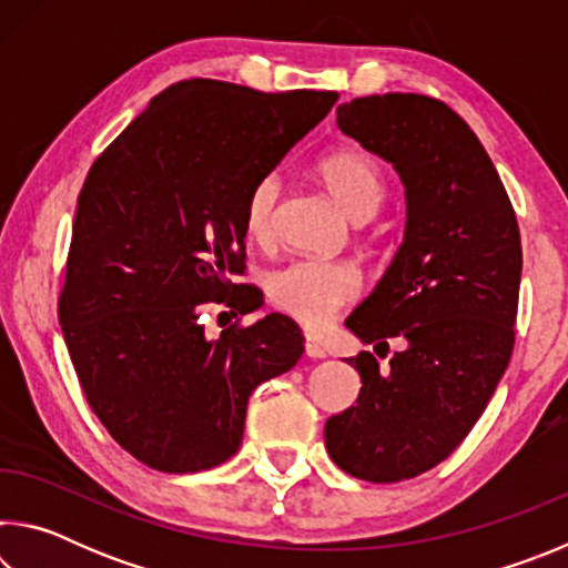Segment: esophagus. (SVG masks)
<instances>
[{
	"label": "esophagus",
	"mask_w": 568,
	"mask_h": 568,
	"mask_svg": "<svg viewBox=\"0 0 568 568\" xmlns=\"http://www.w3.org/2000/svg\"><path fill=\"white\" fill-rule=\"evenodd\" d=\"M305 355H311V358H325V348L313 335H305Z\"/></svg>",
	"instance_id": "1"
}]
</instances>
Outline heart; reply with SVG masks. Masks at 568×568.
Wrapping results in <instances>:
<instances>
[{
    "label": "heart",
    "mask_w": 568,
    "mask_h": 568,
    "mask_svg": "<svg viewBox=\"0 0 568 568\" xmlns=\"http://www.w3.org/2000/svg\"><path fill=\"white\" fill-rule=\"evenodd\" d=\"M315 172L353 220L371 217L386 197V180L378 162L361 150H335L318 160ZM281 195L283 182L275 172L253 182L243 207V227L250 240L261 245L273 243ZM361 285L358 267L321 257H297L275 267L265 281L267 297L277 311L313 331L323 328L343 305L355 301Z\"/></svg>",
    "instance_id": "1"
}]
</instances>
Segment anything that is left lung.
<instances>
[{
	"mask_svg": "<svg viewBox=\"0 0 568 568\" xmlns=\"http://www.w3.org/2000/svg\"><path fill=\"white\" fill-rule=\"evenodd\" d=\"M338 128L393 162L406 185V237L345 325L363 343L400 338L381 365L348 358L363 388L325 423L333 464L396 484L458 448L501 381L516 341L521 235L511 200L476 132L426 94L338 104Z\"/></svg>",
	"mask_w": 568,
	"mask_h": 568,
	"instance_id": "1",
	"label": "left lung"
}]
</instances>
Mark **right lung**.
Masks as SVG:
<instances>
[{
	"label": "right lung",
	"instance_id": "right-lung-1",
	"mask_svg": "<svg viewBox=\"0 0 568 568\" xmlns=\"http://www.w3.org/2000/svg\"><path fill=\"white\" fill-rule=\"evenodd\" d=\"M338 100L182 80L92 162L60 293L67 351L108 434L162 474L225 464L247 398L301 361L297 323L273 313L210 341L197 307L261 305L245 273L243 207Z\"/></svg>",
	"mask_w": 568,
	"mask_h": 568
}]
</instances>
